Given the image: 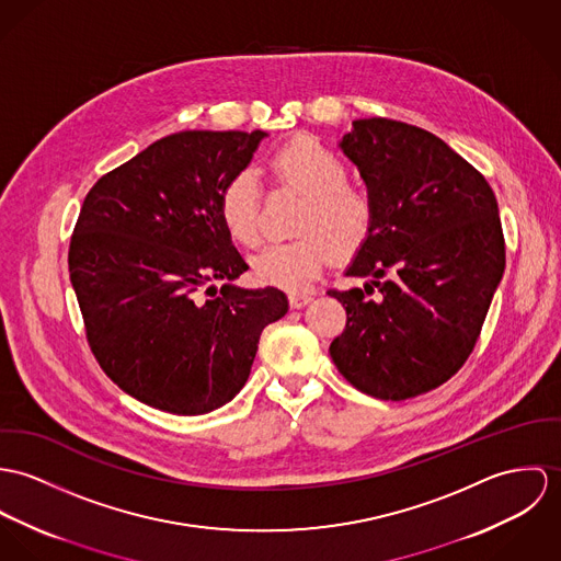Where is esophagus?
<instances>
[{"instance_id": "esophagus-1", "label": "esophagus", "mask_w": 561, "mask_h": 561, "mask_svg": "<svg viewBox=\"0 0 561 561\" xmlns=\"http://www.w3.org/2000/svg\"><path fill=\"white\" fill-rule=\"evenodd\" d=\"M311 299H313V295H310V293H293V295H288V304H290L293 310L306 308Z\"/></svg>"}]
</instances>
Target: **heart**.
Returning a JSON list of instances; mask_svg holds the SVG:
<instances>
[{
  "label": "heart",
  "instance_id": "heart-1",
  "mask_svg": "<svg viewBox=\"0 0 561 561\" xmlns=\"http://www.w3.org/2000/svg\"><path fill=\"white\" fill-rule=\"evenodd\" d=\"M268 170L282 187L304 195L297 213L295 241L271 245L251 260L260 284L304 290L320 273L331 251L351 255L362 250L376 224L374 197L348 183V168L340 154L313 137H293L273 150ZM262 191L251 170L234 172L219 193V219L228 237L243 245L260 243Z\"/></svg>",
  "mask_w": 561,
  "mask_h": 561
}]
</instances>
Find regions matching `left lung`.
<instances>
[{"label": "left lung", "instance_id": "obj_1", "mask_svg": "<svg viewBox=\"0 0 561 561\" xmlns=\"http://www.w3.org/2000/svg\"><path fill=\"white\" fill-rule=\"evenodd\" d=\"M340 146L368 185L376 224L346 271L368 284L329 290L346 310L329 353L359 391L415 398L458 373L480 337L505 268L497 199L420 126L364 118Z\"/></svg>", "mask_w": 561, "mask_h": 561}]
</instances>
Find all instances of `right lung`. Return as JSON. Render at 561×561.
Here are the masks:
<instances>
[{"label": "right lung", "mask_w": 561, "mask_h": 561, "mask_svg": "<svg viewBox=\"0 0 561 561\" xmlns=\"http://www.w3.org/2000/svg\"><path fill=\"white\" fill-rule=\"evenodd\" d=\"M264 135L172 133L83 199L68 273L85 337L103 373L148 407L202 415L230 402L262 329L288 311L277 288L230 284L248 264L219 219L221 187Z\"/></svg>", "instance_id": "obj_1"}]
</instances>
